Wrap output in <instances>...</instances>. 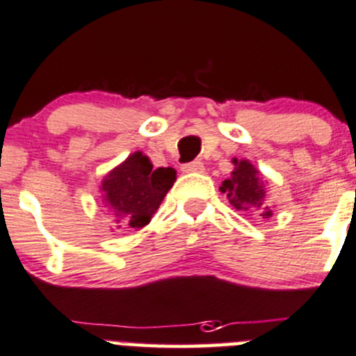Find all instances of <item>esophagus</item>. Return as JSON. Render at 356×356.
<instances>
[{
  "label": "esophagus",
  "instance_id": "esophagus-1",
  "mask_svg": "<svg viewBox=\"0 0 356 356\" xmlns=\"http://www.w3.org/2000/svg\"><path fill=\"white\" fill-rule=\"evenodd\" d=\"M182 172L186 174H196V172H203L202 161H189V163L182 165Z\"/></svg>",
  "mask_w": 356,
  "mask_h": 356
}]
</instances>
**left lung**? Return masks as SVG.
I'll return each instance as SVG.
<instances>
[{"label":"left lung","instance_id":"obj_1","mask_svg":"<svg viewBox=\"0 0 356 356\" xmlns=\"http://www.w3.org/2000/svg\"><path fill=\"white\" fill-rule=\"evenodd\" d=\"M234 170L231 172V177L226 179L220 186V191L226 193L227 200L236 210H254L261 209L262 200L266 196V186L261 181V172L254 167L248 160L233 158ZM262 219L273 216L270 207H262Z\"/></svg>","mask_w":356,"mask_h":356}]
</instances>
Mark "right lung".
Masks as SVG:
<instances>
[{
    "mask_svg": "<svg viewBox=\"0 0 356 356\" xmlns=\"http://www.w3.org/2000/svg\"><path fill=\"white\" fill-rule=\"evenodd\" d=\"M175 175L172 167L153 168L149 158L140 151L113 168L102 181L101 189L118 227L139 229L146 226L174 186Z\"/></svg>",
    "mask_w": 356,
    "mask_h": 356,
    "instance_id": "add662e5",
    "label": "right lung"
}]
</instances>
